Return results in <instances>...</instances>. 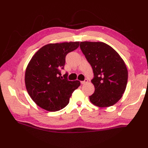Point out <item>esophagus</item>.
Masks as SVG:
<instances>
[{
	"instance_id": "34e87169",
	"label": "esophagus",
	"mask_w": 148,
	"mask_h": 148,
	"mask_svg": "<svg viewBox=\"0 0 148 148\" xmlns=\"http://www.w3.org/2000/svg\"><path fill=\"white\" fill-rule=\"evenodd\" d=\"M86 83H88V79H84V81H81V83L82 84H86Z\"/></svg>"
}]
</instances>
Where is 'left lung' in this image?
Here are the masks:
<instances>
[{
	"label": "left lung",
	"instance_id": "obj_1",
	"mask_svg": "<svg viewBox=\"0 0 148 148\" xmlns=\"http://www.w3.org/2000/svg\"><path fill=\"white\" fill-rule=\"evenodd\" d=\"M80 48L94 74L92 83L95 92L89 97L90 102L100 108L115 104L127 87L128 71L123 60L104 42H81Z\"/></svg>",
	"mask_w": 148,
	"mask_h": 148
}]
</instances>
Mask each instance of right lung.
I'll return each instance as SVG.
<instances>
[{"instance_id":"add662e5","label":"right lung","mask_w":148,"mask_h":148,"mask_svg":"<svg viewBox=\"0 0 148 148\" xmlns=\"http://www.w3.org/2000/svg\"><path fill=\"white\" fill-rule=\"evenodd\" d=\"M79 42L48 44L34 55L27 65L25 76L26 88L34 102L48 111H57L69 102L79 81H69L61 76L65 56L76 49Z\"/></svg>"}]
</instances>
